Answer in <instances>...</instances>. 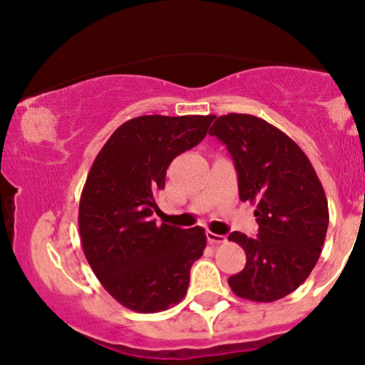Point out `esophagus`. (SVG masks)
<instances>
[{"label": "esophagus", "instance_id": "34e87169", "mask_svg": "<svg viewBox=\"0 0 365 365\" xmlns=\"http://www.w3.org/2000/svg\"><path fill=\"white\" fill-rule=\"evenodd\" d=\"M207 241H209L212 246H215V244H222L227 241L225 236H220V234H215V232H210V230H207Z\"/></svg>", "mask_w": 365, "mask_h": 365}]
</instances>
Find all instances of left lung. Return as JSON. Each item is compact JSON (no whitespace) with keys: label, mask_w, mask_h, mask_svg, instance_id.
I'll list each match as a JSON object with an SVG mask.
<instances>
[{"label":"left lung","mask_w":365,"mask_h":365,"mask_svg":"<svg viewBox=\"0 0 365 365\" xmlns=\"http://www.w3.org/2000/svg\"><path fill=\"white\" fill-rule=\"evenodd\" d=\"M209 135L224 143L237 172L239 197L256 205V237L229 234L246 252V266L230 276L237 297L269 303L310 276L320 257L329 204L310 160L292 138L251 114L219 116Z\"/></svg>","instance_id":"1"}]
</instances>
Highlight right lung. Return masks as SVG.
<instances>
[{
	"mask_svg": "<svg viewBox=\"0 0 365 365\" xmlns=\"http://www.w3.org/2000/svg\"><path fill=\"white\" fill-rule=\"evenodd\" d=\"M215 116H140L106 141L79 204L82 249L104 289L123 307L155 313L187 294L190 267L204 255L202 227L156 225L155 193L175 156L204 140Z\"/></svg>",
	"mask_w": 365,
	"mask_h": 365,
	"instance_id": "1",
	"label": "right lung"
}]
</instances>
